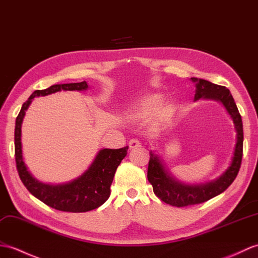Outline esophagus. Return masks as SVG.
Here are the masks:
<instances>
[{"mask_svg": "<svg viewBox=\"0 0 258 258\" xmlns=\"http://www.w3.org/2000/svg\"><path fill=\"white\" fill-rule=\"evenodd\" d=\"M128 146H130V149H135V148L141 147L142 146V143L137 139H132L128 142Z\"/></svg>", "mask_w": 258, "mask_h": 258, "instance_id": "esophagus-1", "label": "esophagus"}]
</instances>
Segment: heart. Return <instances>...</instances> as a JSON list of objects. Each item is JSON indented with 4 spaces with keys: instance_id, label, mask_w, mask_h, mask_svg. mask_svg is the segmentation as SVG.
Returning <instances> with one entry per match:
<instances>
[{
    "instance_id": "heart-1",
    "label": "heart",
    "mask_w": 258,
    "mask_h": 258,
    "mask_svg": "<svg viewBox=\"0 0 258 258\" xmlns=\"http://www.w3.org/2000/svg\"><path fill=\"white\" fill-rule=\"evenodd\" d=\"M160 103H161V97L159 94L148 95V97L142 100L140 103L134 107L133 111H132V116L140 119L151 117L156 114ZM157 116L159 121H165L167 117V112L159 111Z\"/></svg>"
}]
</instances>
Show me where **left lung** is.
Segmentation results:
<instances>
[{
    "mask_svg": "<svg viewBox=\"0 0 258 258\" xmlns=\"http://www.w3.org/2000/svg\"><path fill=\"white\" fill-rule=\"evenodd\" d=\"M191 80L196 82V101L201 98L211 99L220 101L224 105L227 113L233 119V123H234L236 131V144L232 163L222 176L211 182L194 185L184 184L172 178L168 171L165 169L158 155L154 152L149 153L151 156H149L147 178L148 181L153 185L154 194L167 205L177 208L199 205V203L206 202L215 196L222 194L236 178L243 156L242 117L230 90L223 86L214 85V83L203 79L191 78Z\"/></svg>",
    "mask_w": 258,
    "mask_h": 258,
    "instance_id": "8db88e82",
    "label": "left lung"
}]
</instances>
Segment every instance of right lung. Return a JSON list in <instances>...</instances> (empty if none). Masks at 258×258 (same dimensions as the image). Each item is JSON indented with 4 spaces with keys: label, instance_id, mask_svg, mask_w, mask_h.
Here are the masks:
<instances>
[{
    "label": "right lung",
    "instance_id": "1",
    "mask_svg": "<svg viewBox=\"0 0 258 258\" xmlns=\"http://www.w3.org/2000/svg\"><path fill=\"white\" fill-rule=\"evenodd\" d=\"M86 81L77 83L53 85L45 90H36L23 104L15 122V161L19 176L26 189L48 207L64 212H87L94 210L109 199L114 173L123 158L126 156L128 146L118 149H101L88 170L75 180L62 184H47L35 179L24 163L22 153V122L25 112L35 97H44L58 91H82L87 90Z\"/></svg>",
    "mask_w": 258,
    "mask_h": 258
}]
</instances>
